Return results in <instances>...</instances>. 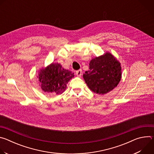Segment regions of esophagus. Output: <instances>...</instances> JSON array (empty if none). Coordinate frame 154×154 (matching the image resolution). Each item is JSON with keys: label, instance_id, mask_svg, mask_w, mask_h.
Masks as SVG:
<instances>
[{"label": "esophagus", "instance_id": "34e87169", "mask_svg": "<svg viewBox=\"0 0 154 154\" xmlns=\"http://www.w3.org/2000/svg\"><path fill=\"white\" fill-rule=\"evenodd\" d=\"M76 75L78 76V77H81V75H82V69H79L78 71H76L75 72Z\"/></svg>", "mask_w": 154, "mask_h": 154}]
</instances>
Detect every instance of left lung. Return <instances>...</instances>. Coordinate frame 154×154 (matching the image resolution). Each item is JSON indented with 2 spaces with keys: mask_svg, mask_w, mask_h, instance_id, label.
<instances>
[{
  "mask_svg": "<svg viewBox=\"0 0 154 154\" xmlns=\"http://www.w3.org/2000/svg\"><path fill=\"white\" fill-rule=\"evenodd\" d=\"M89 88L94 93L105 94L117 86L121 79L120 63L106 52L91 60L90 68L83 75Z\"/></svg>",
  "mask_w": 154,
  "mask_h": 154,
  "instance_id": "1",
  "label": "left lung"
}]
</instances>
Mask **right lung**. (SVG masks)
Returning a JSON list of instances; mask_svg holds the SVG:
<instances>
[{
    "label": "right lung",
    "mask_w": 154,
    "mask_h": 154,
    "mask_svg": "<svg viewBox=\"0 0 154 154\" xmlns=\"http://www.w3.org/2000/svg\"><path fill=\"white\" fill-rule=\"evenodd\" d=\"M74 73L64 69L58 63H52L46 68L40 69L39 82L45 93L61 94L66 88V84L74 77Z\"/></svg>",
    "instance_id": "1"
}]
</instances>
